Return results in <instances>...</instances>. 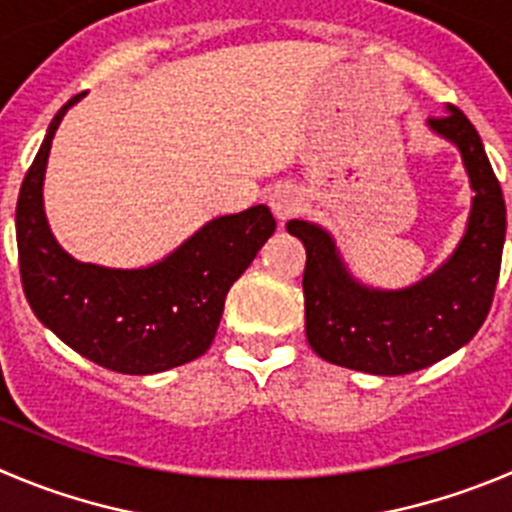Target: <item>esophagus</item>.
<instances>
[{
    "instance_id": "obj_1",
    "label": "esophagus",
    "mask_w": 512,
    "mask_h": 512,
    "mask_svg": "<svg viewBox=\"0 0 512 512\" xmlns=\"http://www.w3.org/2000/svg\"><path fill=\"white\" fill-rule=\"evenodd\" d=\"M269 206H271V211H274V216L279 218L281 226H284L286 221H291V218H294L296 213L304 208V196H301L299 188L279 186L269 196Z\"/></svg>"
}]
</instances>
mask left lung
Listing matches in <instances>:
<instances>
[{
	"label": "left lung",
	"mask_w": 512,
	"mask_h": 512,
	"mask_svg": "<svg viewBox=\"0 0 512 512\" xmlns=\"http://www.w3.org/2000/svg\"><path fill=\"white\" fill-rule=\"evenodd\" d=\"M457 148L470 180V213L452 253L420 281L379 289L344 261L337 238L314 221L286 223L306 248V342L324 362L382 377L425 369L465 347L488 316L505 243V201L478 130L457 107L427 120Z\"/></svg>",
	"instance_id": "8db88e82"
}]
</instances>
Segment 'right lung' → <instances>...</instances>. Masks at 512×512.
I'll return each instance as SVG.
<instances>
[{
    "mask_svg": "<svg viewBox=\"0 0 512 512\" xmlns=\"http://www.w3.org/2000/svg\"><path fill=\"white\" fill-rule=\"evenodd\" d=\"M52 118L40 153L19 188L17 248L24 296L34 316L72 352L120 374H158L208 352L226 294L274 236L269 206L216 216L163 259L113 269L75 259L60 246L45 213L52 138L72 105Z\"/></svg>",
    "mask_w": 512,
    "mask_h": 512,
    "instance_id": "add662e5",
    "label": "right lung"
}]
</instances>
